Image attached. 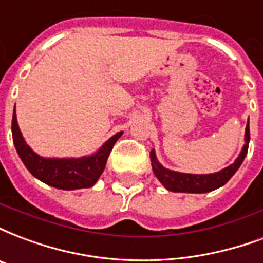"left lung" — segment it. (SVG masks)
<instances>
[{
    "mask_svg": "<svg viewBox=\"0 0 263 263\" xmlns=\"http://www.w3.org/2000/svg\"><path fill=\"white\" fill-rule=\"evenodd\" d=\"M244 147L241 153L237 157V159L232 165L224 167L222 171L215 172V173H208V175H193V173H180V172L171 171L162 166L155 155V149L151 151L149 158L153 163L154 175L162 183V185L169 191L173 193H193V194H202V193H209L214 191L219 187H222L228 183L232 176L237 172V169L241 166L242 161L248 151V144H250V122H247L246 136H244Z\"/></svg>",
    "mask_w": 263,
    "mask_h": 263,
    "instance_id": "left-lung-1",
    "label": "left lung"
}]
</instances>
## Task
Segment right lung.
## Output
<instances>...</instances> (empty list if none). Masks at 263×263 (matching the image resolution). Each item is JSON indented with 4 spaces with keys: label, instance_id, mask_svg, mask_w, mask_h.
I'll return each instance as SVG.
<instances>
[{
    "label": "right lung",
    "instance_id": "add662e5",
    "mask_svg": "<svg viewBox=\"0 0 263 263\" xmlns=\"http://www.w3.org/2000/svg\"><path fill=\"white\" fill-rule=\"evenodd\" d=\"M122 134L123 132L112 136L96 153L87 157L44 158L35 154L25 141L17 124L15 109L12 116V139L22 162L35 179L59 190L88 189L96 184L105 169L112 148Z\"/></svg>",
    "mask_w": 263,
    "mask_h": 263
}]
</instances>
